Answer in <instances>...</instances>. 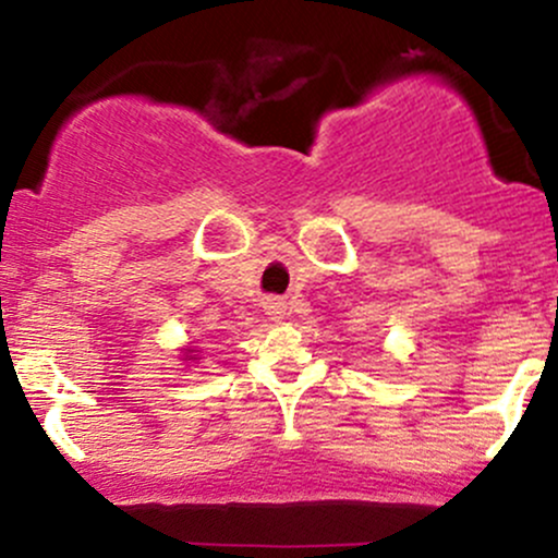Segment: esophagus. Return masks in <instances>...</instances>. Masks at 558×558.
I'll use <instances>...</instances> for the list:
<instances>
[{"label":"esophagus","mask_w":558,"mask_h":558,"mask_svg":"<svg viewBox=\"0 0 558 558\" xmlns=\"http://www.w3.org/2000/svg\"><path fill=\"white\" fill-rule=\"evenodd\" d=\"M265 310H267V315H270L272 319H283L288 315L286 301H280V299H267Z\"/></svg>","instance_id":"obj_1"}]
</instances>
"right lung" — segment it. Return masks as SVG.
<instances>
[{"label": "right lung", "mask_w": 558, "mask_h": 558, "mask_svg": "<svg viewBox=\"0 0 558 558\" xmlns=\"http://www.w3.org/2000/svg\"><path fill=\"white\" fill-rule=\"evenodd\" d=\"M189 354H194V349H185V356ZM191 360H196V356H191Z\"/></svg>", "instance_id": "obj_1"}]
</instances>
